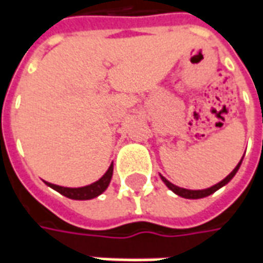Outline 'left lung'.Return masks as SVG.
I'll return each instance as SVG.
<instances>
[{
  "label": "left lung",
  "instance_id": "left-lung-1",
  "mask_svg": "<svg viewBox=\"0 0 263 263\" xmlns=\"http://www.w3.org/2000/svg\"><path fill=\"white\" fill-rule=\"evenodd\" d=\"M245 157V155H243ZM241 161H243V158L240 159V162H238L237 165H236V168L228 174L224 180H221L219 183H217V184H214V186L208 187V189H202V190H190V189H184V187H178L176 186V184H173L171 181H168L167 178L164 176H161V180L164 181V184L171 190V192H174L177 196L180 197H184V199H202V197H206L209 196V195H212V193H215L217 190H219L221 187H224L227 183H230L231 180H233V177L237 174L238 168H240V165H241Z\"/></svg>",
  "mask_w": 263,
  "mask_h": 263
}]
</instances>
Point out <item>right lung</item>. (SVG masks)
Segmentation results:
<instances>
[{"label":"right lung","mask_w":263,"mask_h":263,"mask_svg":"<svg viewBox=\"0 0 263 263\" xmlns=\"http://www.w3.org/2000/svg\"><path fill=\"white\" fill-rule=\"evenodd\" d=\"M112 173H114V165L111 164V165L108 167V170H106L105 174L101 177L98 181L83 187H63L52 184V183H48V181H45V183L46 186L54 189L58 193H61L63 196L68 197V199H74V200H89V199L98 197L99 195H102V193L105 192L106 189H108V186H109V183H111Z\"/></svg>","instance_id":"1"}]
</instances>
